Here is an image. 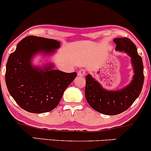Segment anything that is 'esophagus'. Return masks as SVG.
I'll use <instances>...</instances> for the list:
<instances>
[{
	"label": "esophagus",
	"instance_id": "obj_1",
	"mask_svg": "<svg viewBox=\"0 0 151 151\" xmlns=\"http://www.w3.org/2000/svg\"><path fill=\"white\" fill-rule=\"evenodd\" d=\"M85 74H86L85 70H79V72H78L77 75L79 76V77H83V76L85 75Z\"/></svg>",
	"mask_w": 151,
	"mask_h": 151
}]
</instances>
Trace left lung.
Returning a JSON list of instances; mask_svg holds the SVG:
<instances>
[{
    "instance_id": "8db88e82",
    "label": "left lung",
    "mask_w": 151,
    "mask_h": 151,
    "mask_svg": "<svg viewBox=\"0 0 151 151\" xmlns=\"http://www.w3.org/2000/svg\"><path fill=\"white\" fill-rule=\"evenodd\" d=\"M114 42L116 45L117 50L124 51L131 57L135 72L133 81L119 91H106L88 74L85 85V97L88 104L96 111L110 116L127 110L140 95L144 82L143 61L134 43L127 37L116 38Z\"/></svg>"
}]
</instances>
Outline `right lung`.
Segmentation results:
<instances>
[{
  "label": "right lung",
  "mask_w": 151,
  "mask_h": 151,
  "mask_svg": "<svg viewBox=\"0 0 151 151\" xmlns=\"http://www.w3.org/2000/svg\"><path fill=\"white\" fill-rule=\"evenodd\" d=\"M60 43L53 39L30 35L18 42L6 64V83L10 94L24 110L40 114L53 110L64 91L74 78L76 72L45 71L31 66L30 59L37 52H52Z\"/></svg>",
  "instance_id": "obj_1"
}]
</instances>
